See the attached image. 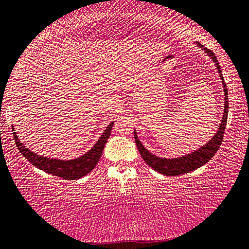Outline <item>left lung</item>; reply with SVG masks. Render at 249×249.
<instances>
[{
    "instance_id": "8db88e82",
    "label": "left lung",
    "mask_w": 249,
    "mask_h": 249,
    "mask_svg": "<svg viewBox=\"0 0 249 249\" xmlns=\"http://www.w3.org/2000/svg\"><path fill=\"white\" fill-rule=\"evenodd\" d=\"M197 46H199L200 49L204 50V52L206 53L208 56L212 58V61L215 63V66L217 69V72L219 74L220 81H222V85L224 89V112L222 116V121H220L217 132L214 134V136H212V139L207 142L206 144L200 146L199 148H197L196 151L191 152L186 155H181L178 157H173V159H167V157H160L155 155L148 151L145 146L142 144V142L139 140L137 133L134 129V137H135V143L139 152L143 157V160L146 161V164H148L154 171L160 173V174L166 175V176H178L185 173H191L195 169L203 166L210 160L213 156L215 155L216 152L218 151L220 144L223 142V136L225 133V128H226L227 123V116H228V92H227V86L226 83L224 81L222 70H220L219 63L217 61V57L215 54L212 52L211 50L206 49L203 45H200L199 43L195 42Z\"/></svg>"
}]
</instances>
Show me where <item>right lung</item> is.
<instances>
[{
	"label": "right lung",
	"mask_w": 249,
	"mask_h": 249,
	"mask_svg": "<svg viewBox=\"0 0 249 249\" xmlns=\"http://www.w3.org/2000/svg\"><path fill=\"white\" fill-rule=\"evenodd\" d=\"M114 122H112L107 127L105 128V131L102 134L100 139L92 148L89 152H86L84 155L80 157H76L74 160H57V159H50V157H44L42 155H37V154L30 151L29 148H26V146L23 145L18 140V136L17 135V132L14 131L13 125H12V131L14 134V141L17 144L19 153L22 154L25 159L30 161L31 164L34 165L35 167L49 173L51 175L62 177L63 179H77L81 177L88 175L89 172L93 171V168L96 166V164L100 160V157L103 153L104 146L107 142L108 137L112 132Z\"/></svg>",
	"instance_id": "add662e5"
}]
</instances>
